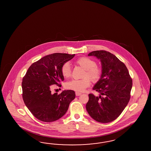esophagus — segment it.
Instances as JSON below:
<instances>
[{
  "label": "esophagus",
  "instance_id": "34e87169",
  "mask_svg": "<svg viewBox=\"0 0 151 151\" xmlns=\"http://www.w3.org/2000/svg\"><path fill=\"white\" fill-rule=\"evenodd\" d=\"M75 94H76V96H80V95H81V93H80V92H76Z\"/></svg>",
  "mask_w": 151,
  "mask_h": 151
}]
</instances>
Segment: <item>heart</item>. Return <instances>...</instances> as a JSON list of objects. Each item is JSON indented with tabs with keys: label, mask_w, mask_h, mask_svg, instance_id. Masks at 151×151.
Segmentation results:
<instances>
[{
	"label": "heart",
	"mask_w": 151,
	"mask_h": 151,
	"mask_svg": "<svg viewBox=\"0 0 151 151\" xmlns=\"http://www.w3.org/2000/svg\"><path fill=\"white\" fill-rule=\"evenodd\" d=\"M76 64L85 69L81 79H73L66 82L65 86L70 90L75 91H83L91 84V80L93 82L100 80L102 70L100 66L96 65L95 61L87 57H81L76 61ZM61 71L64 78H68L71 75V69L69 63H64L61 68ZM91 79H90V78Z\"/></svg>",
	"instance_id": "heart-1"
}]
</instances>
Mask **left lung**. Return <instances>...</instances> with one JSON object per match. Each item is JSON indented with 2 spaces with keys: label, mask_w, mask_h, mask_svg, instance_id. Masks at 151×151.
Returning a JSON list of instances; mask_svg holds the SVG:
<instances>
[{
  "label": "left lung",
  "mask_w": 151,
  "mask_h": 151,
  "mask_svg": "<svg viewBox=\"0 0 151 151\" xmlns=\"http://www.w3.org/2000/svg\"><path fill=\"white\" fill-rule=\"evenodd\" d=\"M88 56H94L100 60L102 75L93 90L102 96L90 93L86 108L96 121L110 122L117 119L127 105L132 80L124 63L109 51H94Z\"/></svg>",
  "instance_id": "left-lung-1"
}]
</instances>
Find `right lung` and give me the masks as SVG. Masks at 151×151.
I'll return each mask as SVG.
<instances>
[{
	"label": "right lung",
	"mask_w": 151,
	"mask_h": 151,
	"mask_svg": "<svg viewBox=\"0 0 151 151\" xmlns=\"http://www.w3.org/2000/svg\"><path fill=\"white\" fill-rule=\"evenodd\" d=\"M75 54L54 53L47 55L32 64L23 77V99L27 109L39 120L51 122L63 117L69 104L75 98L73 90L52 94L51 85L64 81L61 68Z\"/></svg>",
	"instance_id": "add662e5"
}]
</instances>
